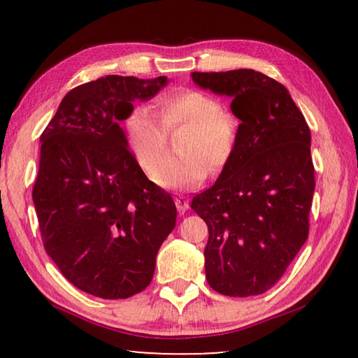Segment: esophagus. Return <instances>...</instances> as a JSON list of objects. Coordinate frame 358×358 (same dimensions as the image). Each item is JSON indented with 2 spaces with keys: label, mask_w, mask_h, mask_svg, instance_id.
Masks as SVG:
<instances>
[{
  "label": "esophagus",
  "mask_w": 358,
  "mask_h": 358,
  "mask_svg": "<svg viewBox=\"0 0 358 358\" xmlns=\"http://www.w3.org/2000/svg\"><path fill=\"white\" fill-rule=\"evenodd\" d=\"M175 205H177L178 211H181V213H183V211H186L187 208H189V199L185 197V196L175 197Z\"/></svg>",
  "instance_id": "obj_1"
}]
</instances>
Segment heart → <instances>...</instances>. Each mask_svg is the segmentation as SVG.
Instances as JSON below:
<instances>
[{"mask_svg":"<svg viewBox=\"0 0 358 358\" xmlns=\"http://www.w3.org/2000/svg\"><path fill=\"white\" fill-rule=\"evenodd\" d=\"M159 117L147 106L131 108L124 118V134L132 155L145 171L164 152L166 131L185 126L178 141V155L166 157L151 171L155 183L173 191L191 189L221 171L235 153L238 123L221 102L201 90H175L157 102Z\"/></svg>","mask_w":358,"mask_h":358,"instance_id":"b5f03b06","label":"heart"}]
</instances>
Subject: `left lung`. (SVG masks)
Wrapping results in <instances>:
<instances>
[{
    "mask_svg": "<svg viewBox=\"0 0 358 358\" xmlns=\"http://www.w3.org/2000/svg\"><path fill=\"white\" fill-rule=\"evenodd\" d=\"M194 83L232 98L238 142L216 183L192 199L207 222L205 275L222 295L264 294L310 232L311 131L284 85L262 72H192Z\"/></svg>",
    "mask_w": 358,
    "mask_h": 358,
    "instance_id": "left-lung-1",
    "label": "left lung"
}]
</instances>
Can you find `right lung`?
I'll return each mask as SVG.
<instances>
[{
  "label": "right lung",
  "instance_id": "1",
  "mask_svg": "<svg viewBox=\"0 0 358 358\" xmlns=\"http://www.w3.org/2000/svg\"><path fill=\"white\" fill-rule=\"evenodd\" d=\"M166 85L164 76L78 85L41 136L33 202L42 243L66 280L101 299L142 292L175 227L171 194L147 178L120 128L132 102Z\"/></svg>",
  "mask_w": 358,
  "mask_h": 358
}]
</instances>
